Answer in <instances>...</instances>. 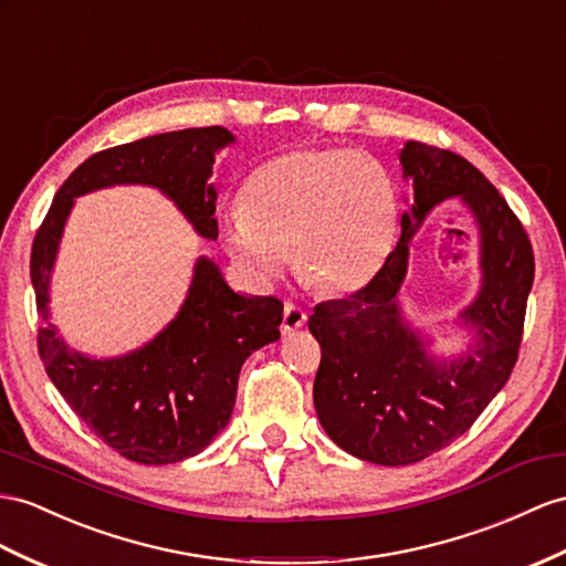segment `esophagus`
<instances>
[{
    "instance_id": "esophagus-1",
    "label": "esophagus",
    "mask_w": 566,
    "mask_h": 566,
    "mask_svg": "<svg viewBox=\"0 0 566 566\" xmlns=\"http://www.w3.org/2000/svg\"><path fill=\"white\" fill-rule=\"evenodd\" d=\"M306 321H308L306 313H303L298 306H294V303H286L284 315H282V335H294L296 329L306 325Z\"/></svg>"
}]
</instances>
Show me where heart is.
I'll return each mask as SVG.
<instances>
[{
    "mask_svg": "<svg viewBox=\"0 0 566 566\" xmlns=\"http://www.w3.org/2000/svg\"><path fill=\"white\" fill-rule=\"evenodd\" d=\"M399 193L389 171L356 150H292L260 165L241 210L222 227L229 258L265 286L286 270L325 296L354 294L395 249Z\"/></svg>",
    "mask_w": 566,
    "mask_h": 566,
    "instance_id": "b5f03b06",
    "label": "heart"
}]
</instances>
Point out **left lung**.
<instances>
[{"label": "left lung", "instance_id": "8db88e82", "mask_svg": "<svg viewBox=\"0 0 566 566\" xmlns=\"http://www.w3.org/2000/svg\"><path fill=\"white\" fill-rule=\"evenodd\" d=\"M401 237L382 270L360 292L315 306L308 327L321 342L315 375L317 421L344 452L382 467H407L467 432L506 385L518 356L533 251L500 191L467 159L409 140L399 153ZM459 199L472 214L482 284L453 323L463 350L433 352L431 328H416L398 303L410 241L427 214Z\"/></svg>", "mask_w": 566, "mask_h": 566}]
</instances>
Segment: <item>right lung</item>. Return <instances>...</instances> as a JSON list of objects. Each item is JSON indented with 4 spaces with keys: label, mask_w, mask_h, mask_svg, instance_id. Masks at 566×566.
<instances>
[{
    "label": "right lung",
    "mask_w": 566,
    "mask_h": 566,
    "mask_svg": "<svg viewBox=\"0 0 566 566\" xmlns=\"http://www.w3.org/2000/svg\"><path fill=\"white\" fill-rule=\"evenodd\" d=\"M224 126L181 128L117 145L85 159L56 191L33 241L31 282L38 349L60 395L99 440L138 463H177L200 454L234 411L243 360L280 339L282 303L234 292L212 258L193 263L177 315L119 356L69 346L50 321L52 272L76 198L112 186H150L174 202L202 239H217L214 155L234 145Z\"/></svg>",
    "instance_id": "add662e5"
}]
</instances>
